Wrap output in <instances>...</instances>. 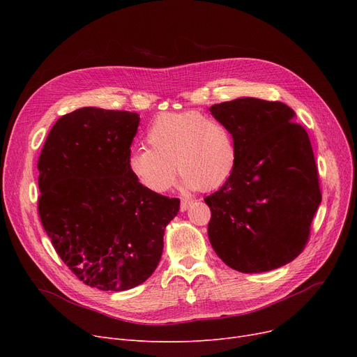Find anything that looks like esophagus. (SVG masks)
<instances>
[{
    "label": "esophagus",
    "mask_w": 357,
    "mask_h": 357,
    "mask_svg": "<svg viewBox=\"0 0 357 357\" xmlns=\"http://www.w3.org/2000/svg\"><path fill=\"white\" fill-rule=\"evenodd\" d=\"M192 202L191 198H181V211H185L190 207V204Z\"/></svg>",
    "instance_id": "obj_1"
}]
</instances>
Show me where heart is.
Instances as JSON below:
<instances>
[{"mask_svg": "<svg viewBox=\"0 0 357 357\" xmlns=\"http://www.w3.org/2000/svg\"><path fill=\"white\" fill-rule=\"evenodd\" d=\"M147 147L128 153L127 169L144 190L163 194L175 182V165L188 188H220L233 175L237 147L230 130L199 111L165 112L146 131Z\"/></svg>", "mask_w": 357, "mask_h": 357, "instance_id": "obj_1", "label": "heart"}]
</instances>
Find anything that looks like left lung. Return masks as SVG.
Instances as JSON below:
<instances>
[{"instance_id":"8db88e82","label":"left lung","mask_w":357,"mask_h":357,"mask_svg":"<svg viewBox=\"0 0 357 357\" xmlns=\"http://www.w3.org/2000/svg\"><path fill=\"white\" fill-rule=\"evenodd\" d=\"M210 111L230 130L238 153L230 179L204 198L211 246L243 273L284 266L304 250L321 202L307 131L280 101L237 98Z\"/></svg>"}]
</instances>
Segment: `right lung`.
I'll return each mask as SVG.
<instances>
[{"instance_id":"obj_1","label":"right lung","mask_w":357,"mask_h":357,"mask_svg":"<svg viewBox=\"0 0 357 357\" xmlns=\"http://www.w3.org/2000/svg\"><path fill=\"white\" fill-rule=\"evenodd\" d=\"M137 112L84 107L54 123L37 162L39 215L65 265L88 287L127 291L155 272L179 199L127 169Z\"/></svg>"}]
</instances>
